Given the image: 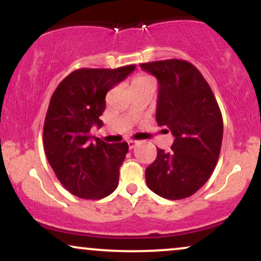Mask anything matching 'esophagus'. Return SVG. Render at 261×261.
<instances>
[{"label":"esophagus","instance_id":"34e87169","mask_svg":"<svg viewBox=\"0 0 261 261\" xmlns=\"http://www.w3.org/2000/svg\"><path fill=\"white\" fill-rule=\"evenodd\" d=\"M127 145H128V148L130 149H133L135 146L137 145V141H134V140H128L127 141Z\"/></svg>","mask_w":261,"mask_h":261}]
</instances>
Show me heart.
Here are the masks:
<instances>
[{
	"label": "heart",
	"instance_id": "1",
	"mask_svg": "<svg viewBox=\"0 0 261 261\" xmlns=\"http://www.w3.org/2000/svg\"><path fill=\"white\" fill-rule=\"evenodd\" d=\"M143 86H155L153 77L146 73H139L131 81V89L140 88V87Z\"/></svg>",
	"mask_w": 261,
	"mask_h": 261
}]
</instances>
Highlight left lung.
I'll return each instance as SVG.
<instances>
[{"instance_id":"left-lung-1","label":"left lung","mask_w":261,"mask_h":261,"mask_svg":"<svg viewBox=\"0 0 261 261\" xmlns=\"http://www.w3.org/2000/svg\"><path fill=\"white\" fill-rule=\"evenodd\" d=\"M140 66L160 82L155 119L174 136L172 151L157 148L154 162L146 168V182L164 199H185L208 180L216 167L222 114L211 87L190 62L169 59Z\"/></svg>"}]
</instances>
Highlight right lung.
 Returning <instances> with one entry per match:
<instances>
[{
	"label": "right lung",
	"instance_id": "obj_1",
	"mask_svg": "<svg viewBox=\"0 0 261 261\" xmlns=\"http://www.w3.org/2000/svg\"><path fill=\"white\" fill-rule=\"evenodd\" d=\"M135 68H79L51 95L44 121L45 154L60 182L74 196L103 199L118 187L128 145L93 141L89 133L93 125H103L99 116L107 93Z\"/></svg>",
	"mask_w": 261,
	"mask_h": 261
}]
</instances>
